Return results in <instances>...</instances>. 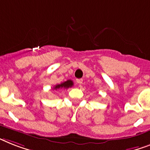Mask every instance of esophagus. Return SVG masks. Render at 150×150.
Segmentation results:
<instances>
[{
    "label": "esophagus",
    "instance_id": "34e87169",
    "mask_svg": "<svg viewBox=\"0 0 150 150\" xmlns=\"http://www.w3.org/2000/svg\"><path fill=\"white\" fill-rule=\"evenodd\" d=\"M76 82H77V83L81 84L83 83V79H77V80H76Z\"/></svg>",
    "mask_w": 150,
    "mask_h": 150
}]
</instances>
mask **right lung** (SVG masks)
<instances>
[{
    "label": "right lung",
    "instance_id": "add662e5",
    "mask_svg": "<svg viewBox=\"0 0 150 150\" xmlns=\"http://www.w3.org/2000/svg\"><path fill=\"white\" fill-rule=\"evenodd\" d=\"M72 86H74V83H73L72 80H68L67 81L64 83H61L60 84H57L54 87V90H58V89H67L69 87H71Z\"/></svg>",
    "mask_w": 150,
    "mask_h": 150
}]
</instances>
